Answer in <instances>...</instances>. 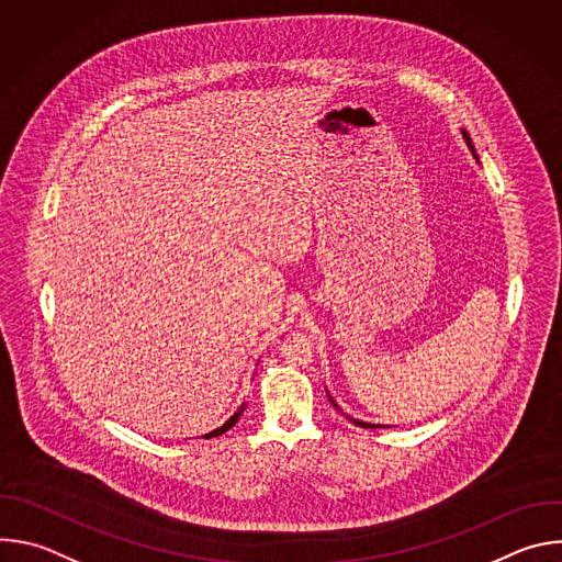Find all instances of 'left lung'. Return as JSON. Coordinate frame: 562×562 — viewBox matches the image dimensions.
<instances>
[{"label":"left lung","instance_id":"8db88e82","mask_svg":"<svg viewBox=\"0 0 562 562\" xmlns=\"http://www.w3.org/2000/svg\"><path fill=\"white\" fill-rule=\"evenodd\" d=\"M462 137H464V142H467V146H469V150L475 155V148H473V144H471V137H469V133L467 131H462ZM477 157V155H475ZM329 400H331V405L338 409V405H336V400L329 395ZM349 418V416H347ZM353 425H358V427H364V429H378V427H384V425H371V423H362V420H356V418H349Z\"/></svg>","mask_w":562,"mask_h":562}]
</instances>
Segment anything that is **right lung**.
<instances>
[{"mask_svg": "<svg viewBox=\"0 0 562 562\" xmlns=\"http://www.w3.org/2000/svg\"><path fill=\"white\" fill-rule=\"evenodd\" d=\"M245 407H247V405H245V403H243V405H239V407H237V412H235V414H233V416H231V418H228V420H226V423H224V425H222V427H217V429H213V431H211V434H206V436H204V438H213V436H222V434H224V431H228V429H231V427H233V425H235V423H237V420H239V416H243V412H245Z\"/></svg>", "mask_w": 562, "mask_h": 562, "instance_id": "1", "label": "right lung"}]
</instances>
